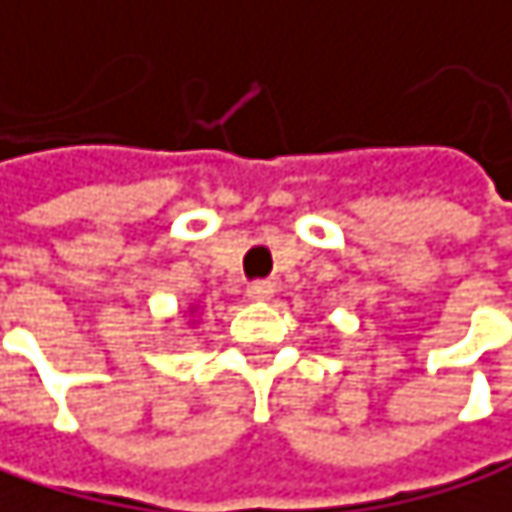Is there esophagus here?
<instances>
[{
  "label": "esophagus",
  "mask_w": 512,
  "mask_h": 512,
  "mask_svg": "<svg viewBox=\"0 0 512 512\" xmlns=\"http://www.w3.org/2000/svg\"><path fill=\"white\" fill-rule=\"evenodd\" d=\"M245 294H248V300H270L273 297V282H251L248 288H245Z\"/></svg>",
  "instance_id": "1"
}]
</instances>
